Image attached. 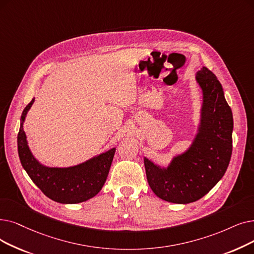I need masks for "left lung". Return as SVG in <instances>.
<instances>
[{"mask_svg": "<svg viewBox=\"0 0 254 254\" xmlns=\"http://www.w3.org/2000/svg\"><path fill=\"white\" fill-rule=\"evenodd\" d=\"M203 93L201 120L193 144L161 168L144 158L147 182L161 199L190 203L212 190L224 175L233 151L234 119L222 85L206 67L196 73Z\"/></svg>", "mask_w": 254, "mask_h": 254, "instance_id": "left-lung-1", "label": "left lung"}]
</instances>
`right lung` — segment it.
<instances>
[{
	"instance_id": "obj_1",
	"label": "right lung",
	"mask_w": 254,
	"mask_h": 254,
	"mask_svg": "<svg viewBox=\"0 0 254 254\" xmlns=\"http://www.w3.org/2000/svg\"><path fill=\"white\" fill-rule=\"evenodd\" d=\"M34 98L24 109L17 135L18 157L24 169L42 193L60 203H79L94 197L103 188L111 167L115 148L68 168L41 165L31 153L24 131V121Z\"/></svg>"
}]
</instances>
